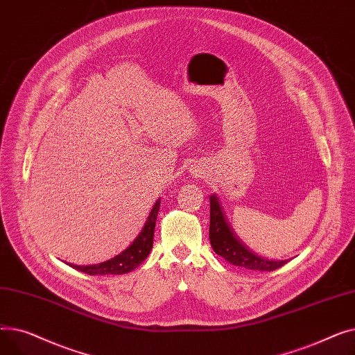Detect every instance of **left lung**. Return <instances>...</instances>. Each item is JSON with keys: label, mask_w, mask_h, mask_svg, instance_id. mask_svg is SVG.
<instances>
[{"label": "left lung", "mask_w": 355, "mask_h": 355, "mask_svg": "<svg viewBox=\"0 0 355 355\" xmlns=\"http://www.w3.org/2000/svg\"><path fill=\"white\" fill-rule=\"evenodd\" d=\"M210 243L214 252L225 257L227 262L234 266H240L250 270H262L272 272L276 270L289 260H270L266 257L259 256L253 250H250L243 241H240L239 237L229 227L225 216L221 213L220 204L217 197L210 196Z\"/></svg>", "instance_id": "8db88e82"}]
</instances>
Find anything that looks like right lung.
<instances>
[{
	"instance_id": "1",
	"label": "right lung",
	"mask_w": 355,
	"mask_h": 355,
	"mask_svg": "<svg viewBox=\"0 0 355 355\" xmlns=\"http://www.w3.org/2000/svg\"><path fill=\"white\" fill-rule=\"evenodd\" d=\"M158 211H159V198L154 204V207L151 213H149L145 221V226L138 234V237L132 241V243H130V246H128L118 256L98 265H87V266L70 265V266L87 275H123L134 270L144 262L153 249Z\"/></svg>"
}]
</instances>
